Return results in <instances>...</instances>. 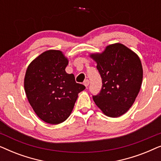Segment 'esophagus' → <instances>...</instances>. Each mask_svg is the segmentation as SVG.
<instances>
[{
    "mask_svg": "<svg viewBox=\"0 0 161 161\" xmlns=\"http://www.w3.org/2000/svg\"><path fill=\"white\" fill-rule=\"evenodd\" d=\"M83 84H84V86L86 87H87L88 86H89V80H84V82H83Z\"/></svg>",
    "mask_w": 161,
    "mask_h": 161,
    "instance_id": "34e87169",
    "label": "esophagus"
}]
</instances>
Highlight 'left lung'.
<instances>
[{"label": "left lung", "instance_id": "1", "mask_svg": "<svg viewBox=\"0 0 161 161\" xmlns=\"http://www.w3.org/2000/svg\"><path fill=\"white\" fill-rule=\"evenodd\" d=\"M89 57L97 63L103 81L100 93L93 100L103 114L116 118L135 102L143 80V68L135 52L121 43L106 46L102 53Z\"/></svg>", "mask_w": 161, "mask_h": 161}]
</instances>
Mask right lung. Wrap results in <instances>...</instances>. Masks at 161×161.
Masks as SVG:
<instances>
[{
	"mask_svg": "<svg viewBox=\"0 0 161 161\" xmlns=\"http://www.w3.org/2000/svg\"><path fill=\"white\" fill-rule=\"evenodd\" d=\"M69 59L62 51L49 50L34 58L26 69L24 89L28 102L42 120L51 125L64 122L78 94L86 87L65 69Z\"/></svg>",
	"mask_w": 161,
	"mask_h": 161,
	"instance_id": "obj_1",
	"label": "right lung"
}]
</instances>
